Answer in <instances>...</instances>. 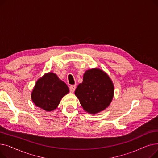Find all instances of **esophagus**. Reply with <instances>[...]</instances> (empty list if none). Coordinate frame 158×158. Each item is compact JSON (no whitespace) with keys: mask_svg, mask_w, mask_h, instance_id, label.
<instances>
[{"mask_svg":"<svg viewBox=\"0 0 158 158\" xmlns=\"http://www.w3.org/2000/svg\"><path fill=\"white\" fill-rule=\"evenodd\" d=\"M76 85H70V87H69L70 92H73L74 91H75V89H76Z\"/></svg>","mask_w":158,"mask_h":158,"instance_id":"esophagus-1","label":"esophagus"}]
</instances>
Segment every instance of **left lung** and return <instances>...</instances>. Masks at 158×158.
I'll return each instance as SVG.
<instances>
[{
	"mask_svg": "<svg viewBox=\"0 0 158 158\" xmlns=\"http://www.w3.org/2000/svg\"><path fill=\"white\" fill-rule=\"evenodd\" d=\"M114 87L107 75L98 69L87 70L83 81L75 91L83 109L88 113L95 114L108 106L113 97Z\"/></svg>",
	"mask_w": 158,
	"mask_h": 158,
	"instance_id": "1",
	"label": "left lung"
}]
</instances>
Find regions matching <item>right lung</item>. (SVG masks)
Instances as JSON below:
<instances>
[{
    "label": "right lung",
    "mask_w": 158,
    "mask_h": 158,
    "mask_svg": "<svg viewBox=\"0 0 158 158\" xmlns=\"http://www.w3.org/2000/svg\"><path fill=\"white\" fill-rule=\"evenodd\" d=\"M69 92L64 82L54 73H48L38 79L32 90V100L38 107L47 111L55 110L61 98Z\"/></svg>",
    "instance_id": "add662e5"
}]
</instances>
